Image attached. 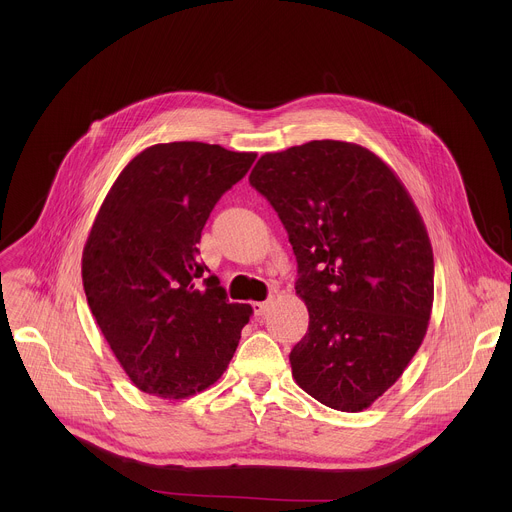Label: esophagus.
Returning a JSON list of instances; mask_svg holds the SVG:
<instances>
[{
	"label": "esophagus",
	"mask_w": 512,
	"mask_h": 512,
	"mask_svg": "<svg viewBox=\"0 0 512 512\" xmlns=\"http://www.w3.org/2000/svg\"><path fill=\"white\" fill-rule=\"evenodd\" d=\"M269 308H271V302H255V304H253L255 316H265V314L269 312Z\"/></svg>",
	"instance_id": "obj_1"
}]
</instances>
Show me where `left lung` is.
Returning <instances> with one entry per match:
<instances>
[{"mask_svg":"<svg viewBox=\"0 0 512 512\" xmlns=\"http://www.w3.org/2000/svg\"><path fill=\"white\" fill-rule=\"evenodd\" d=\"M251 186L275 208L298 259L310 326L289 354L326 407H371L407 369L433 306V251L399 176L348 141L265 154Z\"/></svg>","mask_w":512,"mask_h":512,"instance_id":"1","label":"left lung"}]
</instances>
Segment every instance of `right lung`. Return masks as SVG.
I'll return each mask as SVG.
<instances>
[{
    "mask_svg": "<svg viewBox=\"0 0 512 512\" xmlns=\"http://www.w3.org/2000/svg\"><path fill=\"white\" fill-rule=\"evenodd\" d=\"M202 141L156 143L105 196L83 249L89 308L133 385L186 399L221 379L249 322L200 261V235L255 162Z\"/></svg>",
    "mask_w": 512,
    "mask_h": 512,
    "instance_id": "obj_1",
    "label": "right lung"
}]
</instances>
